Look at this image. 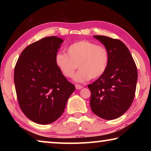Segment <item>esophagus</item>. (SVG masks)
<instances>
[{
  "label": "esophagus",
  "instance_id": "34e87169",
  "mask_svg": "<svg viewBox=\"0 0 151 151\" xmlns=\"http://www.w3.org/2000/svg\"><path fill=\"white\" fill-rule=\"evenodd\" d=\"M75 87L76 89H77V90H80V89L83 88V86L80 85H75Z\"/></svg>",
  "mask_w": 151,
  "mask_h": 151
}]
</instances>
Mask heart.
Returning a JSON list of instances; mask_svg holds the SVG:
<instances>
[{"label":"heart","instance_id":"b5f03b06","mask_svg":"<svg viewBox=\"0 0 151 151\" xmlns=\"http://www.w3.org/2000/svg\"><path fill=\"white\" fill-rule=\"evenodd\" d=\"M55 64L61 73L78 83H84L104 75L110 62L109 52L103 45H96L88 40H80L67 48V54L59 52L55 58Z\"/></svg>","mask_w":151,"mask_h":151}]
</instances>
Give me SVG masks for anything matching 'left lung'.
I'll return each instance as SVG.
<instances>
[{
    "label": "left lung",
    "instance_id": "1",
    "mask_svg": "<svg viewBox=\"0 0 151 151\" xmlns=\"http://www.w3.org/2000/svg\"><path fill=\"white\" fill-rule=\"evenodd\" d=\"M94 37L109 52L110 62L104 75L88 85L92 111L101 118L112 120L122 116L133 101L138 78L137 66L127 46L105 36Z\"/></svg>",
    "mask_w": 151,
    "mask_h": 151
}]
</instances>
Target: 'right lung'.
I'll list each match as a JSON object with an SVG mask.
<instances>
[{
    "mask_svg": "<svg viewBox=\"0 0 151 151\" xmlns=\"http://www.w3.org/2000/svg\"><path fill=\"white\" fill-rule=\"evenodd\" d=\"M63 41L52 36L32 43L22 51L15 66L14 81L19 106L36 123L48 124L57 120L75 90L55 64Z\"/></svg>",
    "mask_w": 151,
    "mask_h": 151,
    "instance_id": "add662e5",
    "label": "right lung"
}]
</instances>
